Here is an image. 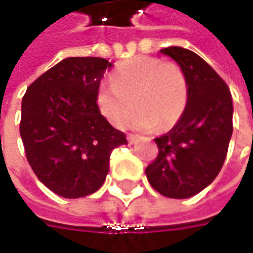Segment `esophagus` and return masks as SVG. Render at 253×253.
Listing matches in <instances>:
<instances>
[{
  "label": "esophagus",
  "instance_id": "34e87169",
  "mask_svg": "<svg viewBox=\"0 0 253 253\" xmlns=\"http://www.w3.org/2000/svg\"><path fill=\"white\" fill-rule=\"evenodd\" d=\"M137 136L136 134H127V140H128V143L130 144H134L136 141H137Z\"/></svg>",
  "mask_w": 253,
  "mask_h": 253
}]
</instances>
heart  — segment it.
<instances>
[{
  "instance_id": "obj_1",
  "label": "heart",
  "mask_w": 253,
  "mask_h": 253,
  "mask_svg": "<svg viewBox=\"0 0 253 253\" xmlns=\"http://www.w3.org/2000/svg\"><path fill=\"white\" fill-rule=\"evenodd\" d=\"M188 99L187 81L181 68L154 58H134L123 63L102 83L96 102L100 113L115 127H123L133 112L130 126L137 130L172 127L184 113Z\"/></svg>"
}]
</instances>
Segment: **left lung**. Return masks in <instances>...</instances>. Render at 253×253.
<instances>
[{"label":"left lung","instance_id":"1","mask_svg":"<svg viewBox=\"0 0 253 253\" xmlns=\"http://www.w3.org/2000/svg\"><path fill=\"white\" fill-rule=\"evenodd\" d=\"M178 63L187 81L185 110L169 133L154 138L159 156L147 169L151 187L169 198L203 191L222 169L232 136V97L221 76L192 50H160Z\"/></svg>","mask_w":253,"mask_h":253}]
</instances>
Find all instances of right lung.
<instances>
[{
    "mask_svg": "<svg viewBox=\"0 0 253 253\" xmlns=\"http://www.w3.org/2000/svg\"><path fill=\"white\" fill-rule=\"evenodd\" d=\"M110 66L103 58H66L22 97L19 133L28 163L39 181L63 198L97 191L112 151L127 144L125 133L106 120L96 102Z\"/></svg>",
    "mask_w": 253,
    "mask_h": 253,
    "instance_id": "add662e5",
    "label": "right lung"
}]
</instances>
